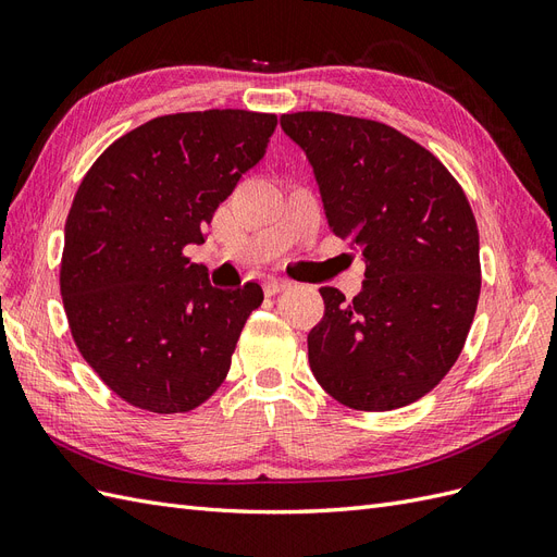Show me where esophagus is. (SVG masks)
Wrapping results in <instances>:
<instances>
[{
    "label": "esophagus",
    "instance_id": "34e87169",
    "mask_svg": "<svg viewBox=\"0 0 557 557\" xmlns=\"http://www.w3.org/2000/svg\"><path fill=\"white\" fill-rule=\"evenodd\" d=\"M285 288H290L288 281H281V278H269V281H264V295H267V297L278 295V293H283Z\"/></svg>",
    "mask_w": 557,
    "mask_h": 557
}]
</instances>
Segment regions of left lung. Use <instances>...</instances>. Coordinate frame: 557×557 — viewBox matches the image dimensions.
<instances>
[{"mask_svg": "<svg viewBox=\"0 0 557 557\" xmlns=\"http://www.w3.org/2000/svg\"><path fill=\"white\" fill-rule=\"evenodd\" d=\"M305 150L330 230L367 262L362 290L325 285L309 364L336 401L393 411L458 360L481 293L479 230L462 188L428 148L364 117L281 115Z\"/></svg>", "mask_w": 557, "mask_h": 557, "instance_id": "8db88e82", "label": "left lung"}]
</instances>
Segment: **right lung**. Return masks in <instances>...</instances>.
<instances>
[{"label": "right lung", "instance_id": "right-lung-1", "mask_svg": "<svg viewBox=\"0 0 557 557\" xmlns=\"http://www.w3.org/2000/svg\"><path fill=\"white\" fill-rule=\"evenodd\" d=\"M274 113L160 115L113 141L81 181L64 225L60 290L81 356L111 391L153 413L207 401L230 372L260 283H209L183 248L256 166Z\"/></svg>", "mask_w": 557, "mask_h": 557}]
</instances>
